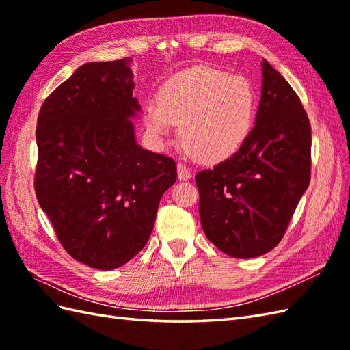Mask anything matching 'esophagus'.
<instances>
[{
  "label": "esophagus",
  "mask_w": 350,
  "mask_h": 350,
  "mask_svg": "<svg viewBox=\"0 0 350 350\" xmlns=\"http://www.w3.org/2000/svg\"><path fill=\"white\" fill-rule=\"evenodd\" d=\"M191 176H192L191 170L185 165V163L182 162L177 163V177H179V180H188L191 179Z\"/></svg>",
  "instance_id": "34e87169"
}]
</instances>
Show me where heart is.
<instances>
[{
  "mask_svg": "<svg viewBox=\"0 0 350 350\" xmlns=\"http://www.w3.org/2000/svg\"><path fill=\"white\" fill-rule=\"evenodd\" d=\"M257 93L245 77L192 68L162 84L158 102H147L148 133L165 143L180 123L182 138L200 159L222 161L239 150L254 124Z\"/></svg>",
  "mask_w": 350,
  "mask_h": 350,
  "instance_id": "obj_1",
  "label": "heart"
}]
</instances>
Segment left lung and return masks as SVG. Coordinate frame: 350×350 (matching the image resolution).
<instances>
[{
    "label": "left lung",
    "mask_w": 350,
    "mask_h": 350,
    "mask_svg": "<svg viewBox=\"0 0 350 350\" xmlns=\"http://www.w3.org/2000/svg\"><path fill=\"white\" fill-rule=\"evenodd\" d=\"M256 124L239 150L196 174L202 227L236 258L277 247L311 177V126L298 94L263 60Z\"/></svg>",
    "instance_id": "1"
}]
</instances>
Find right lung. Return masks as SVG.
<instances>
[{"label": "right lung", "instance_id": "obj_1", "mask_svg": "<svg viewBox=\"0 0 350 350\" xmlns=\"http://www.w3.org/2000/svg\"><path fill=\"white\" fill-rule=\"evenodd\" d=\"M133 87L131 58L85 63L37 117V202L63 248L102 271L144 248L161 197L177 179L174 159L137 144Z\"/></svg>", "mask_w": 350, "mask_h": 350}]
</instances>
